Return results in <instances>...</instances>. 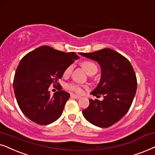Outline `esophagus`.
<instances>
[{
    "label": "esophagus",
    "instance_id": "esophagus-1",
    "mask_svg": "<svg viewBox=\"0 0 155 155\" xmlns=\"http://www.w3.org/2000/svg\"><path fill=\"white\" fill-rule=\"evenodd\" d=\"M71 98H76V99H79L81 98L79 96H77V95H75V94H71Z\"/></svg>",
    "mask_w": 155,
    "mask_h": 155
}]
</instances>
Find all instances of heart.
I'll use <instances>...</instances> for the list:
<instances>
[{"mask_svg": "<svg viewBox=\"0 0 155 155\" xmlns=\"http://www.w3.org/2000/svg\"><path fill=\"white\" fill-rule=\"evenodd\" d=\"M81 67H83V69L85 70L86 73L89 75H94L97 72V70H98V68H97V66L95 63L93 62V61H82L81 63ZM72 69H73V67L72 66H69L68 67L66 70L64 71V76H68L71 74V72L72 71ZM69 88L70 90L74 91L76 93H81L82 91V88L81 86L77 85V84H71L69 85Z\"/></svg>", "mask_w": 155, "mask_h": 155, "instance_id": "1", "label": "heart"}]
</instances>
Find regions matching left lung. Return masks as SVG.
<instances>
[{
  "label": "left lung",
  "mask_w": 155,
  "mask_h": 155,
  "mask_svg": "<svg viewBox=\"0 0 155 155\" xmlns=\"http://www.w3.org/2000/svg\"><path fill=\"white\" fill-rule=\"evenodd\" d=\"M79 54L98 63L101 69L100 81L91 94L104 96V100L89 99V106L82 110L88 122L100 127L113 125L126 114L137 90V79L131 64L111 49Z\"/></svg>",
  "instance_id": "obj_1"
}]
</instances>
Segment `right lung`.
<instances>
[{
	"label": "right lung",
	"instance_id": "obj_1",
	"mask_svg": "<svg viewBox=\"0 0 155 155\" xmlns=\"http://www.w3.org/2000/svg\"><path fill=\"white\" fill-rule=\"evenodd\" d=\"M79 59L75 53H65L42 46L30 51L20 61L13 80L16 100L23 114L39 125H49L62 114L69 93L58 83L66 69ZM51 84L58 85L52 97Z\"/></svg>",
	"mask_w": 155,
	"mask_h": 155
}]
</instances>
